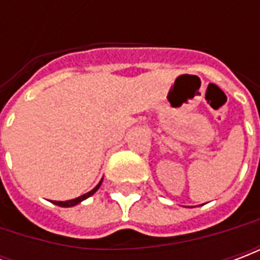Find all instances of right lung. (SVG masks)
I'll use <instances>...</instances> for the list:
<instances>
[{"label": "right lung", "mask_w": 260, "mask_h": 260, "mask_svg": "<svg viewBox=\"0 0 260 260\" xmlns=\"http://www.w3.org/2000/svg\"><path fill=\"white\" fill-rule=\"evenodd\" d=\"M102 182H103V178H102V181H100V182H99V184H97V185L94 186L93 189H91V191H89V192H87V193H85V195L79 196V198H75V199H71V201H65V202L53 201V203H54V205H57V206H61V207H72V206H76L78 203H80V202H83V201H85V199H87L89 196L93 195V193H94V192H96L97 189L100 188V185H102Z\"/></svg>", "instance_id": "1"}]
</instances>
